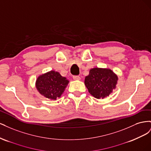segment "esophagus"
I'll list each match as a JSON object with an SVG mask.
<instances>
[{"mask_svg": "<svg viewBox=\"0 0 151 151\" xmlns=\"http://www.w3.org/2000/svg\"><path fill=\"white\" fill-rule=\"evenodd\" d=\"M73 79L76 80V81H79L81 80V77L78 76H73Z\"/></svg>", "mask_w": 151, "mask_h": 151, "instance_id": "obj_1", "label": "esophagus"}]
</instances>
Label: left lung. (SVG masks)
Instances as JSON below:
<instances>
[{
  "instance_id": "obj_1",
  "label": "left lung",
  "mask_w": 151,
  "mask_h": 151,
  "mask_svg": "<svg viewBox=\"0 0 151 151\" xmlns=\"http://www.w3.org/2000/svg\"><path fill=\"white\" fill-rule=\"evenodd\" d=\"M118 76L111 69L95 67L91 68L85 77L84 84L89 93L97 99H103L116 88Z\"/></svg>"
}]
</instances>
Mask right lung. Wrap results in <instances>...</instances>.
<instances>
[{
    "label": "right lung",
    "mask_w": 151,
    "mask_h": 151,
    "mask_svg": "<svg viewBox=\"0 0 151 151\" xmlns=\"http://www.w3.org/2000/svg\"><path fill=\"white\" fill-rule=\"evenodd\" d=\"M69 81L55 70L40 75L36 81V88L41 95L51 100L60 98Z\"/></svg>",
    "instance_id": "1"
}]
</instances>
